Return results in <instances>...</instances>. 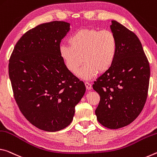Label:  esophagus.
<instances>
[{"label": "esophagus", "instance_id": "obj_1", "mask_svg": "<svg viewBox=\"0 0 157 157\" xmlns=\"http://www.w3.org/2000/svg\"><path fill=\"white\" fill-rule=\"evenodd\" d=\"M85 86H86L87 90H90L92 88L91 83H88V82H85Z\"/></svg>", "mask_w": 157, "mask_h": 157}]
</instances>
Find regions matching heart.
<instances>
[{"label": "heart", "instance_id": "obj_1", "mask_svg": "<svg viewBox=\"0 0 157 157\" xmlns=\"http://www.w3.org/2000/svg\"><path fill=\"white\" fill-rule=\"evenodd\" d=\"M69 44L61 45L59 53L69 71L88 80L98 73L111 67L117 53V39L110 30L82 28L74 32L67 40Z\"/></svg>", "mask_w": 157, "mask_h": 157}]
</instances>
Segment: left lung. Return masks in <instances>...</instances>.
Returning <instances> with one entry per match:
<instances>
[{
	"mask_svg": "<svg viewBox=\"0 0 157 157\" xmlns=\"http://www.w3.org/2000/svg\"><path fill=\"white\" fill-rule=\"evenodd\" d=\"M110 29L117 39L113 64L94 82L100 96L97 120L109 129L125 127L135 120L147 100L150 69L139 39L124 25L112 21Z\"/></svg>",
	"mask_w": 157,
	"mask_h": 157,
	"instance_id": "obj_1",
	"label": "left lung"
}]
</instances>
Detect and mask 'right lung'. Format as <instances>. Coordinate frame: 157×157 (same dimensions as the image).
Returning a JSON list of instances; mask_svg holds the SVG:
<instances>
[{
  "label": "right lung",
  "instance_id": "obj_1",
  "mask_svg": "<svg viewBox=\"0 0 157 157\" xmlns=\"http://www.w3.org/2000/svg\"><path fill=\"white\" fill-rule=\"evenodd\" d=\"M69 24L54 21L24 33L9 60V76L15 101L33 125L57 132L72 121L86 86L67 70L60 58L62 39Z\"/></svg>",
  "mask_w": 157,
  "mask_h": 157
}]
</instances>
